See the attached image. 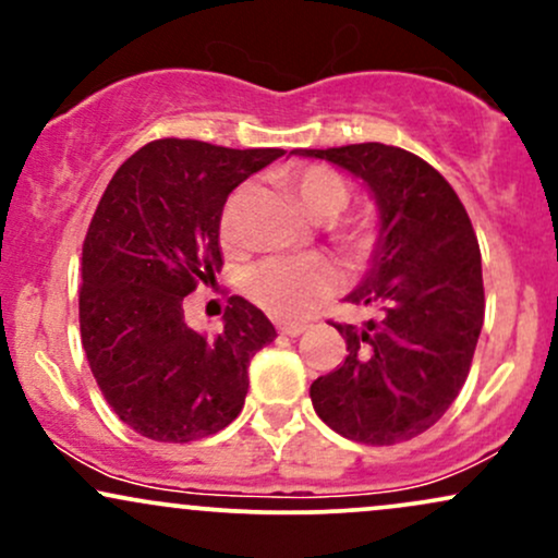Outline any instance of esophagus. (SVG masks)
<instances>
[{"mask_svg":"<svg viewBox=\"0 0 558 558\" xmlns=\"http://www.w3.org/2000/svg\"><path fill=\"white\" fill-rule=\"evenodd\" d=\"M278 330L283 332V336L296 338V336H301V332L306 330V325H301V323H280V325H278Z\"/></svg>","mask_w":558,"mask_h":558,"instance_id":"34e87169","label":"esophagus"}]
</instances>
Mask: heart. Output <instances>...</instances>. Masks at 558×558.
I'll list each match as a JSON object with an SVG mask.
<instances>
[{"label": "heart", "instance_id": "heart-1", "mask_svg": "<svg viewBox=\"0 0 558 558\" xmlns=\"http://www.w3.org/2000/svg\"><path fill=\"white\" fill-rule=\"evenodd\" d=\"M283 183L296 196L299 207L312 220H332L349 204V185L336 170L325 165H301L283 172ZM243 189L228 198L222 209L220 235L228 246L235 243V213H239ZM332 235L345 252L364 254L373 246V228L362 220H343L332 228ZM248 299L278 319L304 317L312 306L332 296L341 288V275L323 257H272L254 265L243 278Z\"/></svg>", "mask_w": 558, "mask_h": 558}]
</instances>
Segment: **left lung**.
I'll return each instance as SVG.
<instances>
[{"label": "left lung", "instance_id": "obj_1", "mask_svg": "<svg viewBox=\"0 0 558 558\" xmlns=\"http://www.w3.org/2000/svg\"><path fill=\"white\" fill-rule=\"evenodd\" d=\"M293 155L354 172L380 207L373 267L349 296L377 310V319L336 325L349 354L312 383L315 412L356 444L417 438L462 390L483 328V267L470 215L433 165L399 146L369 141Z\"/></svg>", "mask_w": 558, "mask_h": 558}]
</instances>
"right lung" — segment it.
Instances as JSON below:
<instances>
[{
    "instance_id": "right-lung-1",
    "label": "right lung",
    "mask_w": 558,
    "mask_h": 558,
    "mask_svg": "<svg viewBox=\"0 0 558 558\" xmlns=\"http://www.w3.org/2000/svg\"><path fill=\"white\" fill-rule=\"evenodd\" d=\"M283 149L157 138L112 175L83 239L78 319L88 367L112 412L144 438L189 444L241 414L248 362L272 323L230 296L215 338L185 325L183 296L220 272L228 194Z\"/></svg>"
}]
</instances>
